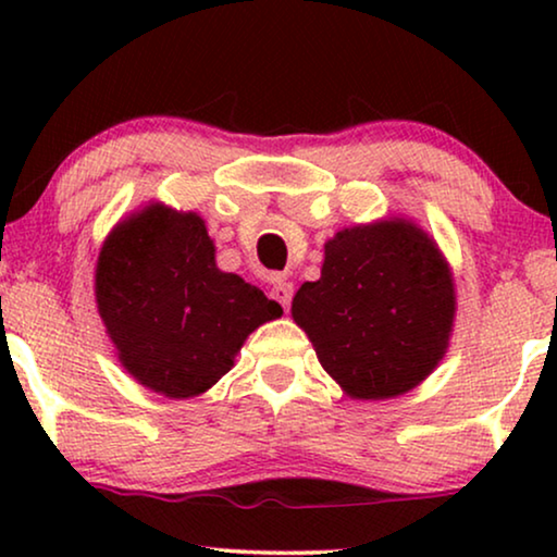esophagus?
<instances>
[{
  "label": "esophagus",
  "instance_id": "esophagus-1",
  "mask_svg": "<svg viewBox=\"0 0 557 557\" xmlns=\"http://www.w3.org/2000/svg\"><path fill=\"white\" fill-rule=\"evenodd\" d=\"M271 296L288 311V307H292V299H294V284H292V281H286V278H273L271 281Z\"/></svg>",
  "mask_w": 557,
  "mask_h": 557
}]
</instances>
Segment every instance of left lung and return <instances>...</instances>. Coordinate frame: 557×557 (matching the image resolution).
<instances>
[{"instance_id": "8db88e82", "label": "left lung", "mask_w": 557, "mask_h": 557, "mask_svg": "<svg viewBox=\"0 0 557 557\" xmlns=\"http://www.w3.org/2000/svg\"><path fill=\"white\" fill-rule=\"evenodd\" d=\"M292 317L349 398H395L444 360L456 319L451 265L408 218L342 227L324 243L322 276L296 292Z\"/></svg>"}]
</instances>
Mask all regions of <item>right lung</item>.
<instances>
[{"label": "right lung", "mask_w": 557, "mask_h": 557, "mask_svg": "<svg viewBox=\"0 0 557 557\" xmlns=\"http://www.w3.org/2000/svg\"><path fill=\"white\" fill-rule=\"evenodd\" d=\"M94 288L121 368L170 400L208 393L248 334L284 314L261 288L218 269L197 212L162 202L144 205L106 235Z\"/></svg>", "instance_id": "add662e5"}]
</instances>
